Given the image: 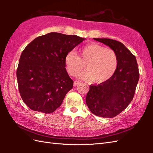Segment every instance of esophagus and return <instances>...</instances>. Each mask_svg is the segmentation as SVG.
Instances as JSON below:
<instances>
[{"instance_id": "obj_1", "label": "esophagus", "mask_w": 153, "mask_h": 153, "mask_svg": "<svg viewBox=\"0 0 153 153\" xmlns=\"http://www.w3.org/2000/svg\"><path fill=\"white\" fill-rule=\"evenodd\" d=\"M79 83H81V82H77V81H74V86H77V85H78Z\"/></svg>"}]
</instances>
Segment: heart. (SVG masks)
Returning a JSON list of instances; mask_svg holds the SVG:
<instances>
[{"mask_svg":"<svg viewBox=\"0 0 153 153\" xmlns=\"http://www.w3.org/2000/svg\"><path fill=\"white\" fill-rule=\"evenodd\" d=\"M64 64L71 76H77L85 64L87 70L78 75V78L101 83L108 80L114 74L118 59L111 48L97 43H89L79 50V56L73 51L68 52L64 58Z\"/></svg>","mask_w":153,"mask_h":153,"instance_id":"b5f03b06","label":"heart"}]
</instances>
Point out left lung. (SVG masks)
Returning a JSON list of instances; mask_svg holds the SVG:
<instances>
[{"label":"left lung","instance_id":"1","mask_svg":"<svg viewBox=\"0 0 153 153\" xmlns=\"http://www.w3.org/2000/svg\"><path fill=\"white\" fill-rule=\"evenodd\" d=\"M115 52L118 65L105 82L89 87L86 104L94 114L114 118L126 109L134 98L139 73L136 58L123 43L110 39L94 38Z\"/></svg>","mask_w":153,"mask_h":153}]
</instances>
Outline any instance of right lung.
Wrapping results in <instances>:
<instances>
[{"label": "right lung", "instance_id": "1", "mask_svg": "<svg viewBox=\"0 0 153 153\" xmlns=\"http://www.w3.org/2000/svg\"><path fill=\"white\" fill-rule=\"evenodd\" d=\"M85 39L52 32L25 48L16 76L21 97L29 108L48 114L61 105L74 83L65 68V56Z\"/></svg>", "mask_w": 153, "mask_h": 153}]
</instances>
